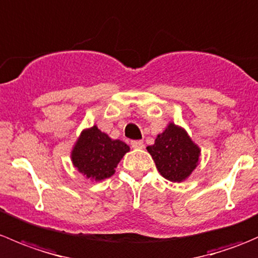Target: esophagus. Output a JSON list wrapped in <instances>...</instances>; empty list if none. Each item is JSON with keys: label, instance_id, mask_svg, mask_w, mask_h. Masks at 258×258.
<instances>
[{"label": "esophagus", "instance_id": "obj_1", "mask_svg": "<svg viewBox=\"0 0 258 258\" xmlns=\"http://www.w3.org/2000/svg\"><path fill=\"white\" fill-rule=\"evenodd\" d=\"M131 146L134 148H144L145 147L144 141H141V140H139V141H132Z\"/></svg>", "mask_w": 258, "mask_h": 258}]
</instances>
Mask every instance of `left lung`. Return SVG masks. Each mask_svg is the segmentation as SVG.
<instances>
[{"label":"left lung","mask_w":258,"mask_h":258,"mask_svg":"<svg viewBox=\"0 0 258 258\" xmlns=\"http://www.w3.org/2000/svg\"><path fill=\"white\" fill-rule=\"evenodd\" d=\"M158 172L166 179L182 182L194 172L200 162L201 148L183 127L170 122L162 134L157 135L155 144L148 146Z\"/></svg>","instance_id":"obj_1"}]
</instances>
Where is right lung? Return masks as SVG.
I'll use <instances>...</instances> for the list:
<instances>
[{"mask_svg":"<svg viewBox=\"0 0 258 258\" xmlns=\"http://www.w3.org/2000/svg\"><path fill=\"white\" fill-rule=\"evenodd\" d=\"M128 151L130 146L112 140L95 124L81 132L72 147L71 161L86 178L98 182L116 172L117 165Z\"/></svg>","mask_w":258,"mask_h":258,"instance_id":"1","label":"right lung"}]
</instances>
